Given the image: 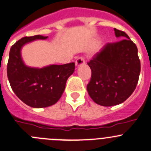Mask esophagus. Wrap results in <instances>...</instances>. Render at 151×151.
Returning a JSON list of instances; mask_svg holds the SVG:
<instances>
[{
    "instance_id": "1",
    "label": "esophagus",
    "mask_w": 151,
    "mask_h": 151,
    "mask_svg": "<svg viewBox=\"0 0 151 151\" xmlns=\"http://www.w3.org/2000/svg\"><path fill=\"white\" fill-rule=\"evenodd\" d=\"M85 63V60L84 57H78V59L76 61V66H79V65H81Z\"/></svg>"
}]
</instances>
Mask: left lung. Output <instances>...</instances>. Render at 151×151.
Segmentation results:
<instances>
[{
  "label": "left lung",
  "instance_id": "8db88e82",
  "mask_svg": "<svg viewBox=\"0 0 151 151\" xmlns=\"http://www.w3.org/2000/svg\"><path fill=\"white\" fill-rule=\"evenodd\" d=\"M123 38L108 43L87 63L91 70L87 91L94 102L102 106L122 103L136 88L140 73L137 48L124 31L114 28Z\"/></svg>",
  "mask_w": 151,
  "mask_h": 151
}]
</instances>
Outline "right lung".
Wrapping results in <instances>:
<instances>
[{
  "instance_id": "add662e5",
  "label": "right lung",
  "mask_w": 151,
  "mask_h": 151,
  "mask_svg": "<svg viewBox=\"0 0 151 151\" xmlns=\"http://www.w3.org/2000/svg\"><path fill=\"white\" fill-rule=\"evenodd\" d=\"M41 35L24 37L12 46L7 64V76L11 87L19 99L32 108H46L55 104L64 91L66 81L75 70V63L52 65L46 68L26 66L21 57L22 47Z\"/></svg>"
}]
</instances>
